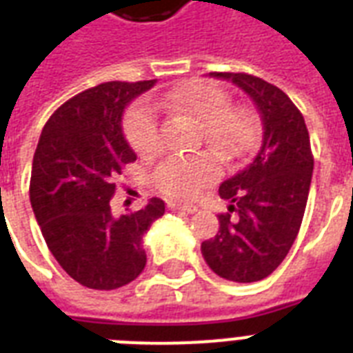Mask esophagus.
<instances>
[{
	"instance_id": "esophagus-1",
	"label": "esophagus",
	"mask_w": 353,
	"mask_h": 353,
	"mask_svg": "<svg viewBox=\"0 0 353 353\" xmlns=\"http://www.w3.org/2000/svg\"><path fill=\"white\" fill-rule=\"evenodd\" d=\"M168 209L172 210H183V212H188V214H194L198 207L196 205H188V203H177V201H168Z\"/></svg>"
}]
</instances>
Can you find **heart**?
I'll use <instances>...</instances> for the list:
<instances>
[{
  "mask_svg": "<svg viewBox=\"0 0 353 353\" xmlns=\"http://www.w3.org/2000/svg\"><path fill=\"white\" fill-rule=\"evenodd\" d=\"M157 104L170 112L190 119L198 126L207 128L205 139L209 146L232 154L251 143L254 122L243 110H231V99L225 91L205 82L183 85L161 97ZM124 135L135 152L146 154L157 143V121L148 104H135L126 112ZM214 177V166L209 159H168L155 170L154 185L161 192L185 198Z\"/></svg>",
  "mask_w": 353,
  "mask_h": 353,
  "instance_id": "obj_1",
  "label": "heart"
}]
</instances>
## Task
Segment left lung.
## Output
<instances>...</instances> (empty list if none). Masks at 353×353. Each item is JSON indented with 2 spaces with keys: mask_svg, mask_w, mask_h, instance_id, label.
Listing matches in <instances>:
<instances>
[{
  "mask_svg": "<svg viewBox=\"0 0 353 353\" xmlns=\"http://www.w3.org/2000/svg\"><path fill=\"white\" fill-rule=\"evenodd\" d=\"M210 74L245 91L263 124L256 157L220 185V196L231 201L229 212L218 216L220 231L201 243L218 276L247 284L273 273L299 234L312 185V144L302 113L276 85L247 73Z\"/></svg>",
  "mask_w": 353,
  "mask_h": 353,
  "instance_id": "1",
  "label": "left lung"
}]
</instances>
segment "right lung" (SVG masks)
<instances>
[{
    "label": "right lung",
    "instance_id": "right-lung-1",
    "mask_svg": "<svg viewBox=\"0 0 353 353\" xmlns=\"http://www.w3.org/2000/svg\"><path fill=\"white\" fill-rule=\"evenodd\" d=\"M154 80L104 82L63 102L41 130L30 176V205L62 269L90 290H117L146 265L143 236L165 214L152 198L141 210L112 212L115 179L137 155L122 135L128 102Z\"/></svg>",
    "mask_w": 353,
    "mask_h": 353
}]
</instances>
